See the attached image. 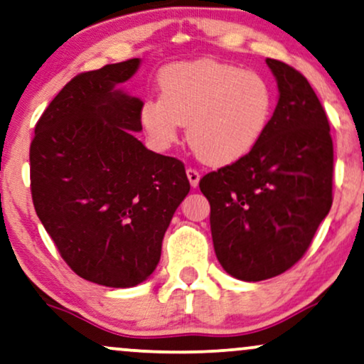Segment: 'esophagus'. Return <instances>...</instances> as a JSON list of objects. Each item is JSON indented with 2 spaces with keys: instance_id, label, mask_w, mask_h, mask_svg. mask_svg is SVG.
Segmentation results:
<instances>
[{
  "instance_id": "1",
  "label": "esophagus",
  "mask_w": 364,
  "mask_h": 364,
  "mask_svg": "<svg viewBox=\"0 0 364 364\" xmlns=\"http://www.w3.org/2000/svg\"><path fill=\"white\" fill-rule=\"evenodd\" d=\"M186 176H188V179H190L191 188H196L198 183H200V173H198L196 169L188 168V169H186Z\"/></svg>"
}]
</instances>
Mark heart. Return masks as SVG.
Returning <instances> with one entry per match:
<instances>
[{"label": "heart", "instance_id": "b5f03b06", "mask_svg": "<svg viewBox=\"0 0 364 364\" xmlns=\"http://www.w3.org/2000/svg\"><path fill=\"white\" fill-rule=\"evenodd\" d=\"M159 99H146L139 122L156 149H168L188 124V142L211 166H227L255 149L274 107L265 77L211 58L169 63L158 73Z\"/></svg>", "mask_w": 364, "mask_h": 364}]
</instances>
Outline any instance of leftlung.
Here are the masks:
<instances>
[{
    "mask_svg": "<svg viewBox=\"0 0 364 364\" xmlns=\"http://www.w3.org/2000/svg\"><path fill=\"white\" fill-rule=\"evenodd\" d=\"M279 102L255 149L200 179L216 259L259 282L302 259L333 205V139L316 92L287 63L267 58Z\"/></svg>",
    "mask_w": 364,
    "mask_h": 364,
    "instance_id": "obj_1",
    "label": "left lung"
}]
</instances>
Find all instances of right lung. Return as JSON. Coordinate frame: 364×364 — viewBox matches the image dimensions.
<instances>
[{
  "mask_svg": "<svg viewBox=\"0 0 364 364\" xmlns=\"http://www.w3.org/2000/svg\"><path fill=\"white\" fill-rule=\"evenodd\" d=\"M139 58L79 73L35 126V211L67 265L105 287H134L154 272L174 211L190 191L183 163L137 139L142 100L117 85Z\"/></svg>",
  "mask_w": 364,
  "mask_h": 364,
  "instance_id": "right-lung-1",
  "label": "right lung"
}]
</instances>
